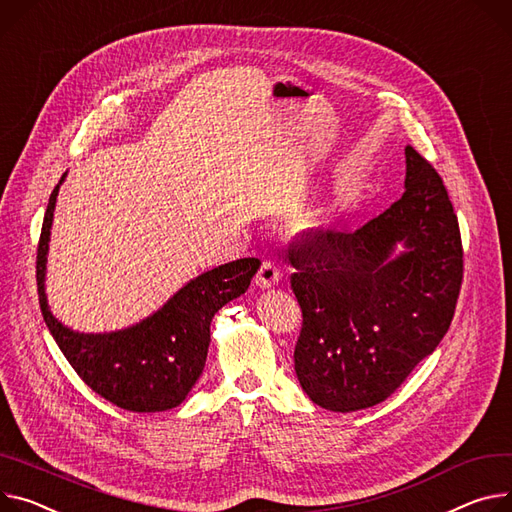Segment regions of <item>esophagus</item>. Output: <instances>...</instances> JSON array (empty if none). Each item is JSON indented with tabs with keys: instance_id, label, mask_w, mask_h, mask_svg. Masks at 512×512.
I'll return each instance as SVG.
<instances>
[{
	"instance_id": "1",
	"label": "esophagus",
	"mask_w": 512,
	"mask_h": 512,
	"mask_svg": "<svg viewBox=\"0 0 512 512\" xmlns=\"http://www.w3.org/2000/svg\"><path fill=\"white\" fill-rule=\"evenodd\" d=\"M281 281V268L274 264L272 260H264L258 274H256V285L260 289H270Z\"/></svg>"
}]
</instances>
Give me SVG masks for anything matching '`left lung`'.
<instances>
[{
    "mask_svg": "<svg viewBox=\"0 0 512 512\" xmlns=\"http://www.w3.org/2000/svg\"><path fill=\"white\" fill-rule=\"evenodd\" d=\"M404 186L357 231L309 233L289 246L303 313L295 373L326 410L387 400L451 326L463 279L459 223L441 176L410 145ZM398 245L405 250L393 255Z\"/></svg>",
    "mask_w": 512,
    "mask_h": 512,
    "instance_id": "8db88e82",
    "label": "left lung"
}]
</instances>
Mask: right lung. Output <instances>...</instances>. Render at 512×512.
I'll return each instance as SVG.
<instances>
[{
	"instance_id": "right-lung-1",
	"label": "right lung",
	"mask_w": 512,
	"mask_h": 512,
	"mask_svg": "<svg viewBox=\"0 0 512 512\" xmlns=\"http://www.w3.org/2000/svg\"><path fill=\"white\" fill-rule=\"evenodd\" d=\"M65 176L51 192L36 252L38 303L45 324L75 373L104 400L131 412L176 408L203 373L213 316L248 291L260 260L240 258L199 274L131 328L104 334L73 332L53 316L45 293L53 211Z\"/></svg>"
}]
</instances>
